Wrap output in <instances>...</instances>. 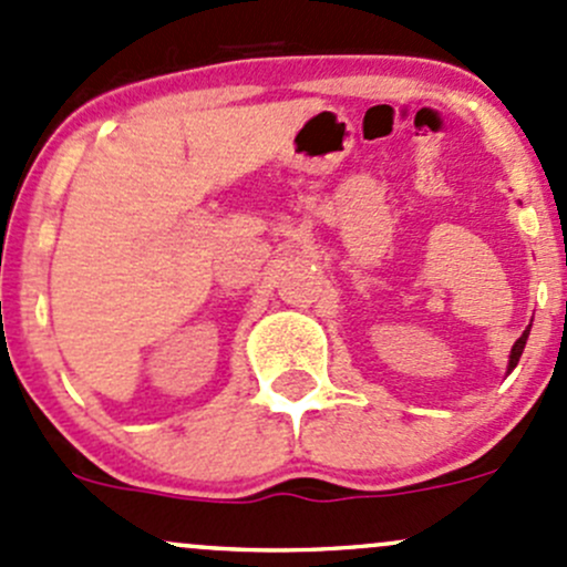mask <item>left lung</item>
Returning a JSON list of instances; mask_svg holds the SVG:
<instances>
[{"mask_svg": "<svg viewBox=\"0 0 567 567\" xmlns=\"http://www.w3.org/2000/svg\"><path fill=\"white\" fill-rule=\"evenodd\" d=\"M527 333H529V329L522 333L519 339H516V344H514V350H511V363H508V369H514L516 363H519V359H522V350H524V344H527Z\"/></svg>", "mask_w": 567, "mask_h": 567, "instance_id": "obj_1", "label": "left lung"}]
</instances>
